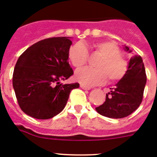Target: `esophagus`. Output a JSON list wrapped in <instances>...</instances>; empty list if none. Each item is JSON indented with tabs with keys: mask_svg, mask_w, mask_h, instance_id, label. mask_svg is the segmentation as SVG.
I'll use <instances>...</instances> for the list:
<instances>
[{
	"mask_svg": "<svg viewBox=\"0 0 157 157\" xmlns=\"http://www.w3.org/2000/svg\"><path fill=\"white\" fill-rule=\"evenodd\" d=\"M80 87H81L82 89H83V90H90L91 89L90 86H87L83 85V84H81V85H80Z\"/></svg>",
	"mask_w": 157,
	"mask_h": 157,
	"instance_id": "34e87169",
	"label": "esophagus"
}]
</instances>
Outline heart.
Listing matches in <instances>:
<instances>
[{
    "instance_id": "heart-1",
    "label": "heart",
    "mask_w": 157,
    "mask_h": 157,
    "mask_svg": "<svg viewBox=\"0 0 157 157\" xmlns=\"http://www.w3.org/2000/svg\"><path fill=\"white\" fill-rule=\"evenodd\" d=\"M96 53L101 56L97 63V68L83 67L75 72V77L78 82L86 86L102 84L109 78V81L117 82L127 71V62L120 55V49L112 41H101L94 44ZM88 51L82 43H76L69 49V59L73 66L79 68L88 60Z\"/></svg>"
}]
</instances>
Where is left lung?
<instances>
[{"label":"left lung","mask_w":157,"mask_h":157,"mask_svg":"<svg viewBox=\"0 0 157 157\" xmlns=\"http://www.w3.org/2000/svg\"><path fill=\"white\" fill-rule=\"evenodd\" d=\"M126 52H132L124 47ZM146 84V75L143 60L140 56H133L128 63L126 75L106 94L104 104L96 108L101 116L112 119L128 116L141 105Z\"/></svg>","instance_id":"obj_1"}]
</instances>
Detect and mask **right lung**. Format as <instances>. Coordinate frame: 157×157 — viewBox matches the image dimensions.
<instances>
[{
	"label": "right lung",
	"instance_id": "right-lung-1",
	"mask_svg": "<svg viewBox=\"0 0 157 157\" xmlns=\"http://www.w3.org/2000/svg\"><path fill=\"white\" fill-rule=\"evenodd\" d=\"M70 37L37 41L19 56L12 84L23 112L38 120L54 117L64 109L69 94L78 83L63 84L73 75L68 63Z\"/></svg>",
	"mask_w": 157,
	"mask_h": 157
}]
</instances>
